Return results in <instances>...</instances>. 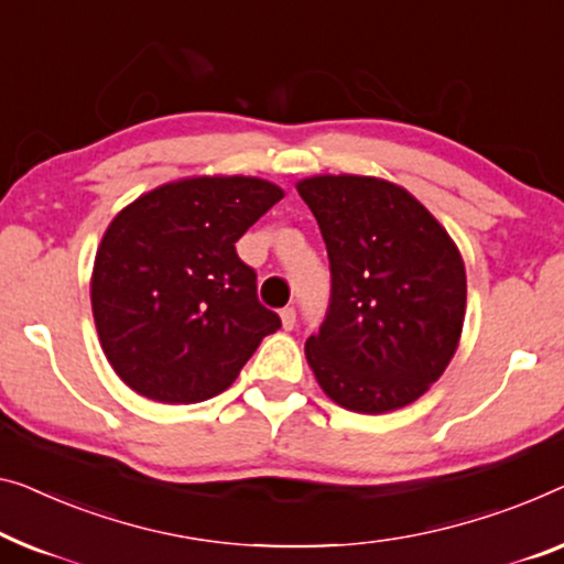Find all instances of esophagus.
<instances>
[{
	"label": "esophagus",
	"instance_id": "34e87169",
	"mask_svg": "<svg viewBox=\"0 0 564 564\" xmlns=\"http://www.w3.org/2000/svg\"><path fill=\"white\" fill-rule=\"evenodd\" d=\"M281 324H283L285 332H291L293 326H296V308H293V306L281 308Z\"/></svg>",
	"mask_w": 564,
	"mask_h": 564
}]
</instances>
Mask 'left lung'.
<instances>
[{
	"label": "left lung",
	"instance_id": "1",
	"mask_svg": "<svg viewBox=\"0 0 564 564\" xmlns=\"http://www.w3.org/2000/svg\"><path fill=\"white\" fill-rule=\"evenodd\" d=\"M332 268V304L306 339L336 405L382 415L445 372L466 316V268L443 225L388 180L318 174L296 184Z\"/></svg>",
	"mask_w": 564,
	"mask_h": 564
}]
</instances>
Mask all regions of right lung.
Wrapping results in <instances>:
<instances>
[{"label":"right lung","instance_id":"add662e5","mask_svg":"<svg viewBox=\"0 0 564 564\" xmlns=\"http://www.w3.org/2000/svg\"><path fill=\"white\" fill-rule=\"evenodd\" d=\"M283 189L258 176H187L147 192L100 240L90 306L100 347L133 392L189 405L228 390L281 326L235 253Z\"/></svg>","mask_w":564,"mask_h":564}]
</instances>
